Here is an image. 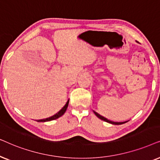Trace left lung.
Segmentation results:
<instances>
[{"instance_id":"left-lung-1","label":"left lung","mask_w":160,"mask_h":160,"mask_svg":"<svg viewBox=\"0 0 160 160\" xmlns=\"http://www.w3.org/2000/svg\"><path fill=\"white\" fill-rule=\"evenodd\" d=\"M93 112H94L96 116H97L98 118H99L101 119V120L104 121H106V122H108V123H111V124H115V125H120V124H123V123H124L127 122V121H123V122H114V121H110V120H108V119H107V118H105V117L102 116L101 115H99V113H97V112L93 111Z\"/></svg>"}]
</instances>
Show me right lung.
Returning a JSON list of instances; mask_svg holds the SVG:
<instances>
[{
  "instance_id": "1",
  "label": "right lung",
  "mask_w": 160,
  "mask_h": 160,
  "mask_svg": "<svg viewBox=\"0 0 160 160\" xmlns=\"http://www.w3.org/2000/svg\"><path fill=\"white\" fill-rule=\"evenodd\" d=\"M69 100H68L67 103H66V105L63 106V108L61 109L60 111L58 112H57L56 114H55L54 116L50 117V118H45V119H41V120H37L38 122H46V121H52V120H55V119H57L59 117H61V116H63V114L65 113L66 110H67V108H68V105H69Z\"/></svg>"
}]
</instances>
